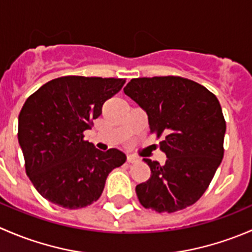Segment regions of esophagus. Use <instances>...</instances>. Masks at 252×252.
Instances as JSON below:
<instances>
[{
	"label": "esophagus",
	"instance_id": "1",
	"mask_svg": "<svg viewBox=\"0 0 252 252\" xmlns=\"http://www.w3.org/2000/svg\"><path fill=\"white\" fill-rule=\"evenodd\" d=\"M139 161H140V159L136 156H134V155H128V157H126V162H128V163H138Z\"/></svg>",
	"mask_w": 252,
	"mask_h": 252
}]
</instances>
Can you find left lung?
I'll use <instances>...</instances> for the list:
<instances>
[{
  "instance_id": "left-lung-1",
  "label": "left lung",
  "mask_w": 252,
  "mask_h": 252,
  "mask_svg": "<svg viewBox=\"0 0 252 252\" xmlns=\"http://www.w3.org/2000/svg\"><path fill=\"white\" fill-rule=\"evenodd\" d=\"M124 94L146 112L150 131L162 136L164 164L144 158L149 180L135 191L145 208L175 212L197 201L222 162L225 121L205 86L180 77L131 79Z\"/></svg>"
}]
</instances>
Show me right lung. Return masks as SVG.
I'll return each mask as SVG.
<instances>
[{"label":"right lung","instance_id":"right-lung-1","mask_svg":"<svg viewBox=\"0 0 252 252\" xmlns=\"http://www.w3.org/2000/svg\"><path fill=\"white\" fill-rule=\"evenodd\" d=\"M124 83L68 75L44 84L27 98L18 118V140L28 177L48 201L69 210L91 205L112 169L126 162L122 151H100L83 134Z\"/></svg>","mask_w":252,"mask_h":252}]
</instances>
